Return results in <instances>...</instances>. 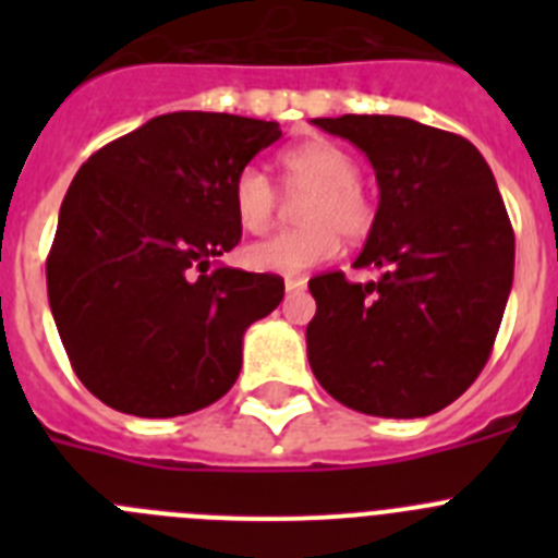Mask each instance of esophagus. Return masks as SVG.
Segmentation results:
<instances>
[{
	"instance_id": "34e87169",
	"label": "esophagus",
	"mask_w": 558,
	"mask_h": 558,
	"mask_svg": "<svg viewBox=\"0 0 558 558\" xmlns=\"http://www.w3.org/2000/svg\"><path fill=\"white\" fill-rule=\"evenodd\" d=\"M304 288H307V279H304V276H288V279H284V290H288V293H302Z\"/></svg>"
}]
</instances>
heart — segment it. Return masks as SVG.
<instances>
[{"instance_id": "b5f03b06", "label": "heart", "mask_w": 558, "mask_h": 558, "mask_svg": "<svg viewBox=\"0 0 558 558\" xmlns=\"http://www.w3.org/2000/svg\"><path fill=\"white\" fill-rule=\"evenodd\" d=\"M284 190L299 204L295 220L302 229L282 231L248 245L243 259L259 274L295 276L327 263L340 245V236L354 243L366 236L374 223V204L360 184V165L347 147L327 140H313L282 153ZM276 190L259 167H245L231 186V206L236 223L248 234H263L274 226Z\"/></svg>"}]
</instances>
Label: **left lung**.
I'll return each mask as SVG.
<instances>
[{
  "label": "left lung",
  "instance_id": "obj_1",
  "mask_svg": "<svg viewBox=\"0 0 558 558\" xmlns=\"http://www.w3.org/2000/svg\"><path fill=\"white\" fill-rule=\"evenodd\" d=\"M366 153L379 206L354 268L310 279L307 357L340 405L418 418L456 402L495 347L514 279V231L477 147L408 117L313 120Z\"/></svg>",
  "mask_w": 558,
  "mask_h": 558
}]
</instances>
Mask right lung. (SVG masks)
Masks as SVG:
<instances>
[{
	"label": "right lung",
	"instance_id": "right-lung-1",
	"mask_svg": "<svg viewBox=\"0 0 558 558\" xmlns=\"http://www.w3.org/2000/svg\"><path fill=\"white\" fill-rule=\"evenodd\" d=\"M279 136V122L234 113H161L77 170L47 293L72 368L108 408L184 416L234 386L245 329L284 282L211 259L243 234L234 179Z\"/></svg>",
	"mask_w": 558,
	"mask_h": 558
}]
</instances>
